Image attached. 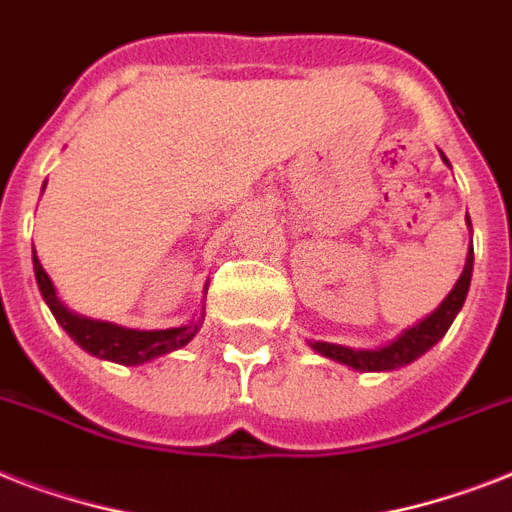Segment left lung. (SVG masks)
<instances>
[{
  "instance_id": "obj_1",
  "label": "left lung",
  "mask_w": 512,
  "mask_h": 512,
  "mask_svg": "<svg viewBox=\"0 0 512 512\" xmlns=\"http://www.w3.org/2000/svg\"><path fill=\"white\" fill-rule=\"evenodd\" d=\"M470 273H473V247H470V255L465 260V271H462L460 281L454 284V289L449 292L444 303L438 305L428 319H422L420 324L406 329L404 335L390 342V345H385V348L353 350L342 348V345H329V342H313V348L319 350L321 356L335 358L340 364H348L353 369H361V372H390V369H398V366L412 364L414 358H420L425 350L433 348L446 335V329L452 327L454 316H457V311L465 303V295H468Z\"/></svg>"
}]
</instances>
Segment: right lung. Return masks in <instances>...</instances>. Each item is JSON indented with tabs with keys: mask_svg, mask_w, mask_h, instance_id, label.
Returning a JSON list of instances; mask_svg holds the SVG:
<instances>
[{
	"mask_svg": "<svg viewBox=\"0 0 512 512\" xmlns=\"http://www.w3.org/2000/svg\"><path fill=\"white\" fill-rule=\"evenodd\" d=\"M34 273L39 292H42L44 303L50 305L52 316L58 319V324L66 329L68 335L74 337L76 345H82L87 353L98 358H108L116 364H143L156 356H164L170 350L183 348L185 342L193 340V335L199 332V321H193L188 327H175V329H159V332H138V329H124L108 321H92L82 319L60 303L52 287L50 276L44 273L42 263L34 255Z\"/></svg>",
	"mask_w": 512,
	"mask_h": 512,
	"instance_id": "add662e5",
	"label": "right lung"
}]
</instances>
